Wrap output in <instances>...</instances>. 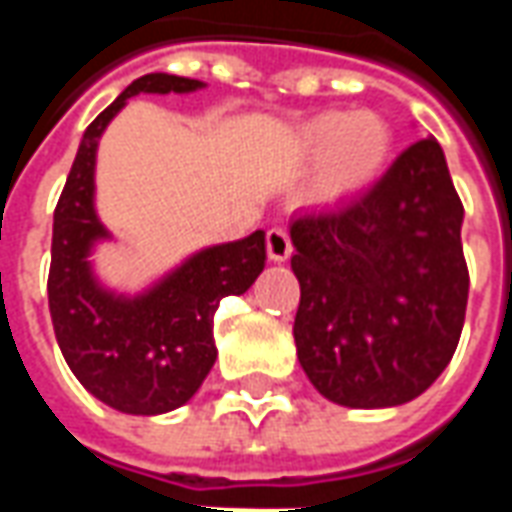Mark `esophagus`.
<instances>
[{
  "mask_svg": "<svg viewBox=\"0 0 512 512\" xmlns=\"http://www.w3.org/2000/svg\"><path fill=\"white\" fill-rule=\"evenodd\" d=\"M266 252L274 263H285V260L290 257V252H293L288 230H282V227H271L266 235Z\"/></svg>",
  "mask_w": 512,
  "mask_h": 512,
  "instance_id": "1",
  "label": "esophagus"
}]
</instances>
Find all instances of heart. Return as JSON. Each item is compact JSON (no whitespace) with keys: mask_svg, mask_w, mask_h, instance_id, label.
Wrapping results in <instances>:
<instances>
[{"mask_svg":"<svg viewBox=\"0 0 512 512\" xmlns=\"http://www.w3.org/2000/svg\"><path fill=\"white\" fill-rule=\"evenodd\" d=\"M307 156H321L318 189L323 197H345L367 189L384 172L395 147V131L378 112H323L299 131Z\"/></svg>","mask_w":512,"mask_h":512,"instance_id":"b5f03b06","label":"heart"}]
</instances>
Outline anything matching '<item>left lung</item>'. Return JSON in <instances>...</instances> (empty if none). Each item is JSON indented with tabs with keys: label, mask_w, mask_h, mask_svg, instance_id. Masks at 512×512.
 Here are the masks:
<instances>
[{
	"label": "left lung",
	"mask_w": 512,
	"mask_h": 512,
	"mask_svg": "<svg viewBox=\"0 0 512 512\" xmlns=\"http://www.w3.org/2000/svg\"><path fill=\"white\" fill-rule=\"evenodd\" d=\"M461 224L433 136L406 147L356 200L290 222L301 285L293 337L326 400L403 406L444 373L469 299Z\"/></svg>",
	"instance_id": "1"
}]
</instances>
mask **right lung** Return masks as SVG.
Here are the masks:
<instances>
[{"instance_id": "1", "label": "right lung", "mask_w": 512, "mask_h": 512, "mask_svg": "<svg viewBox=\"0 0 512 512\" xmlns=\"http://www.w3.org/2000/svg\"><path fill=\"white\" fill-rule=\"evenodd\" d=\"M197 79L147 73L117 95L82 136L54 211L49 310L73 376L123 414H164L189 403L216 362L213 315L266 266V233L208 246L139 296H117L93 274L90 252L109 238L95 213V150L112 117L139 93H194Z\"/></svg>"}]
</instances>
